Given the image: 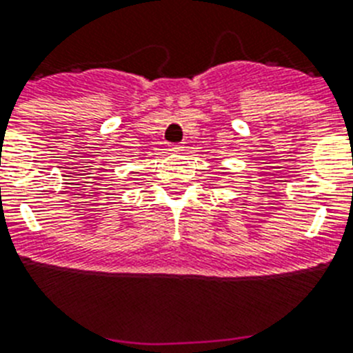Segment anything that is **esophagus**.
<instances>
[{
  "label": "esophagus",
  "mask_w": 353,
  "mask_h": 353,
  "mask_svg": "<svg viewBox=\"0 0 353 353\" xmlns=\"http://www.w3.org/2000/svg\"><path fill=\"white\" fill-rule=\"evenodd\" d=\"M183 150V145H180V143H174V145H170V152H173V154H180Z\"/></svg>",
  "instance_id": "1"
}]
</instances>
